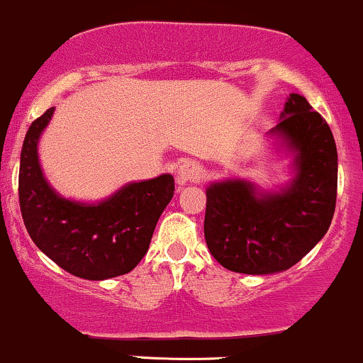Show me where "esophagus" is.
<instances>
[{"label": "esophagus", "instance_id": "1", "mask_svg": "<svg viewBox=\"0 0 363 363\" xmlns=\"http://www.w3.org/2000/svg\"><path fill=\"white\" fill-rule=\"evenodd\" d=\"M201 177H203L201 165L200 163L191 162V160L182 162L177 169V175H175V179H177L179 184H186V182H196V181H200Z\"/></svg>", "mask_w": 363, "mask_h": 363}]
</instances>
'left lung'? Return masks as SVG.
Instances as JSON below:
<instances>
[{"instance_id":"1","label":"left lung","mask_w":363,"mask_h":363,"mask_svg":"<svg viewBox=\"0 0 363 363\" xmlns=\"http://www.w3.org/2000/svg\"><path fill=\"white\" fill-rule=\"evenodd\" d=\"M274 133L298 151L284 193L255 196L245 181L206 189L205 240L215 260L240 274H272L301 260L328 233L336 208L337 151L330 127L300 94H289Z\"/></svg>"}]
</instances>
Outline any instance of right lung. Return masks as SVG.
I'll list each match as a JSON object with an SVG mask.
<instances>
[{"mask_svg":"<svg viewBox=\"0 0 363 363\" xmlns=\"http://www.w3.org/2000/svg\"><path fill=\"white\" fill-rule=\"evenodd\" d=\"M53 106L30 123L23 139L18 201L23 224L39 250L74 276L103 281L130 272L150 248L155 225L174 196V177L133 182L110 200L82 205L48 186L38 160V139Z\"/></svg>","mask_w":363,"mask_h":363,"instance_id":"add662e5","label":"right lung"}]
</instances>
